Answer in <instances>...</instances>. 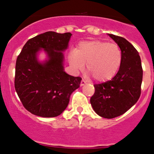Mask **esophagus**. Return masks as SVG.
I'll return each instance as SVG.
<instances>
[{"instance_id": "34e87169", "label": "esophagus", "mask_w": 154, "mask_h": 154, "mask_svg": "<svg viewBox=\"0 0 154 154\" xmlns=\"http://www.w3.org/2000/svg\"><path fill=\"white\" fill-rule=\"evenodd\" d=\"M86 83V82H85V79H82V80H81V82H80V85L81 86H83V85H85V84Z\"/></svg>"}]
</instances>
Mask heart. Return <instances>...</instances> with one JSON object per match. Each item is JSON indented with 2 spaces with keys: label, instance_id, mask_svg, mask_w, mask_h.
Listing matches in <instances>:
<instances>
[{
  "label": "heart",
  "instance_id": "1",
  "mask_svg": "<svg viewBox=\"0 0 154 154\" xmlns=\"http://www.w3.org/2000/svg\"><path fill=\"white\" fill-rule=\"evenodd\" d=\"M70 64L76 70L87 71L95 80L104 82L112 78L122 62V52L115 43L100 40L83 42L69 56Z\"/></svg>",
  "mask_w": 154,
  "mask_h": 154
}]
</instances>
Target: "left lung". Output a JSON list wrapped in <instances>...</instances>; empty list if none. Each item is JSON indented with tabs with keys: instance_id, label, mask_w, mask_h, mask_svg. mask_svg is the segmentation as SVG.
Returning <instances> with one entry per match:
<instances>
[{
	"instance_id": "left-lung-1",
	"label": "left lung",
	"mask_w": 154,
	"mask_h": 154,
	"mask_svg": "<svg viewBox=\"0 0 154 154\" xmlns=\"http://www.w3.org/2000/svg\"><path fill=\"white\" fill-rule=\"evenodd\" d=\"M122 52V62L116 75L111 80L95 84L91 98L93 110L106 119L119 116L135 105L141 93L143 69L138 52L122 37L109 34Z\"/></svg>"
}]
</instances>
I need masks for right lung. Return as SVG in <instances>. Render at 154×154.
<instances>
[{"label":"right lung","instance_id":"1","mask_svg":"<svg viewBox=\"0 0 154 154\" xmlns=\"http://www.w3.org/2000/svg\"><path fill=\"white\" fill-rule=\"evenodd\" d=\"M72 34L49 31L29 39L16 62L14 86L22 105L42 117H55L66 109L70 95L79 87V77L63 70L62 51L68 47ZM43 49L49 59L39 63L36 55Z\"/></svg>","mask_w":154,"mask_h":154}]
</instances>
